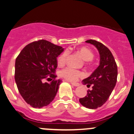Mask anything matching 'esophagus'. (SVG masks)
<instances>
[{
    "label": "esophagus",
    "instance_id": "esophagus-1",
    "mask_svg": "<svg viewBox=\"0 0 134 134\" xmlns=\"http://www.w3.org/2000/svg\"><path fill=\"white\" fill-rule=\"evenodd\" d=\"M66 81H68V80H66ZM71 84H72V86H79V85L80 84H79V83H75V82H71Z\"/></svg>",
    "mask_w": 134,
    "mask_h": 134
}]
</instances>
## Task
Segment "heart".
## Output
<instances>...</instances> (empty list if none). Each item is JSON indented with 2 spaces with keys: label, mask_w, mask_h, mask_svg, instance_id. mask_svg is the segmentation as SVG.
<instances>
[{
  "label": "heart",
  "mask_w": 134,
  "mask_h": 134,
  "mask_svg": "<svg viewBox=\"0 0 134 134\" xmlns=\"http://www.w3.org/2000/svg\"><path fill=\"white\" fill-rule=\"evenodd\" d=\"M77 52L86 62L92 61L94 57L93 52L86 47L79 48H78ZM68 55L69 51L68 50H65L58 57L57 61H58V63L59 64V65L62 66L65 64ZM61 75L67 80L76 81L79 77L82 76V73L80 71L71 68V67H66L64 69L62 70V72H61Z\"/></svg>",
  "instance_id": "obj_1"
}]
</instances>
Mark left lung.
<instances>
[{
  "label": "left lung",
  "instance_id": "8db88e82",
  "mask_svg": "<svg viewBox=\"0 0 134 134\" xmlns=\"http://www.w3.org/2000/svg\"><path fill=\"white\" fill-rule=\"evenodd\" d=\"M86 43L93 45L99 54V65L92 75L82 80L84 85L92 86L87 95L79 99L80 104L86 108L95 109L102 107L112 93L117 80V65L108 48L94 40H88Z\"/></svg>",
  "mask_w": 134,
  "mask_h": 134
}]
</instances>
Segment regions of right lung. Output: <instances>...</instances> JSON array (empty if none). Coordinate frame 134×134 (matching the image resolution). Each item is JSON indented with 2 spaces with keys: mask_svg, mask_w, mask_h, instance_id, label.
Listing matches in <instances>:
<instances>
[{
  "mask_svg": "<svg viewBox=\"0 0 134 134\" xmlns=\"http://www.w3.org/2000/svg\"><path fill=\"white\" fill-rule=\"evenodd\" d=\"M64 50L45 40L31 42L15 59V80L19 93L34 108L47 106L55 98L62 80H55L57 58ZM50 78V83L43 80Z\"/></svg>",
  "mask_w": 134,
  "mask_h": 134,
  "instance_id": "add662e5",
  "label": "right lung"
}]
</instances>
